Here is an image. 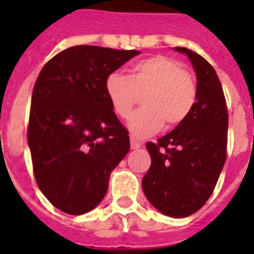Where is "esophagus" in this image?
<instances>
[{"label": "esophagus", "mask_w": 254, "mask_h": 254, "mask_svg": "<svg viewBox=\"0 0 254 254\" xmlns=\"http://www.w3.org/2000/svg\"><path fill=\"white\" fill-rule=\"evenodd\" d=\"M141 146H142V143L131 137V138H130V147H131V149H133V150H137V149H139Z\"/></svg>", "instance_id": "1"}]
</instances>
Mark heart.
<instances>
[{
    "label": "heart",
    "mask_w": 254,
    "mask_h": 254,
    "mask_svg": "<svg viewBox=\"0 0 254 254\" xmlns=\"http://www.w3.org/2000/svg\"><path fill=\"white\" fill-rule=\"evenodd\" d=\"M105 93L116 115L127 119L142 96V107L127 123L139 138L154 134L163 127L185 121L196 103L197 89L192 75L179 62L166 55H153L137 62L129 76L112 72L105 79Z\"/></svg>",
    "instance_id": "1"
}]
</instances>
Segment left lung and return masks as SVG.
<instances>
[{
    "instance_id": "left-lung-1",
    "label": "left lung",
    "mask_w": 254,
    "mask_h": 254,
    "mask_svg": "<svg viewBox=\"0 0 254 254\" xmlns=\"http://www.w3.org/2000/svg\"><path fill=\"white\" fill-rule=\"evenodd\" d=\"M187 55L196 75V103L189 117L158 142H147L151 166L142 179L143 193L159 212L186 217L211 196L227 157L228 112L216 71L191 50Z\"/></svg>"
}]
</instances>
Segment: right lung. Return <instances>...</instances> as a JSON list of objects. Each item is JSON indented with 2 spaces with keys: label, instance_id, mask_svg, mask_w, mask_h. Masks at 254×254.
<instances>
[{
  "label": "right lung",
  "instance_id": "right-lung-1",
  "mask_svg": "<svg viewBox=\"0 0 254 254\" xmlns=\"http://www.w3.org/2000/svg\"><path fill=\"white\" fill-rule=\"evenodd\" d=\"M141 54L73 46L46 63L33 89L29 142L38 187L69 215L95 208L130 149L105 93V79Z\"/></svg>",
  "mask_w": 254,
  "mask_h": 254
}]
</instances>
